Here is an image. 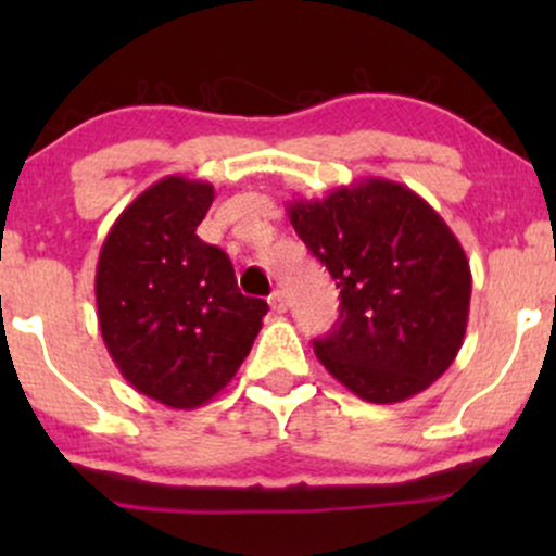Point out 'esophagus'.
<instances>
[{
	"mask_svg": "<svg viewBox=\"0 0 556 556\" xmlns=\"http://www.w3.org/2000/svg\"><path fill=\"white\" fill-rule=\"evenodd\" d=\"M269 305H271V311H277V314H285V311H287V292L285 290H274L271 298H269Z\"/></svg>",
	"mask_w": 556,
	"mask_h": 556,
	"instance_id": "1",
	"label": "esophagus"
}]
</instances>
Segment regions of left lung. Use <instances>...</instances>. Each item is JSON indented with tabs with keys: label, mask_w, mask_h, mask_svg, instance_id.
<instances>
[{
	"label": "left lung",
	"mask_w": 556,
	"mask_h": 556,
	"mask_svg": "<svg viewBox=\"0 0 556 556\" xmlns=\"http://www.w3.org/2000/svg\"><path fill=\"white\" fill-rule=\"evenodd\" d=\"M287 216L340 287L337 327L314 340L321 366L376 405L429 389L460 353L473 287L442 216L384 177L295 198Z\"/></svg>",
	"instance_id": "1"
}]
</instances>
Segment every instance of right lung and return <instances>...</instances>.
Wrapping results in <instances>:
<instances>
[{
	"label": "right lung",
	"instance_id": "1",
	"mask_svg": "<svg viewBox=\"0 0 556 556\" xmlns=\"http://www.w3.org/2000/svg\"><path fill=\"white\" fill-rule=\"evenodd\" d=\"M212 201V182L162 177L117 216L96 264L114 366L175 410L206 405L232 381L269 311L238 290L227 253L195 235Z\"/></svg>",
	"mask_w": 556,
	"mask_h": 556
}]
</instances>
